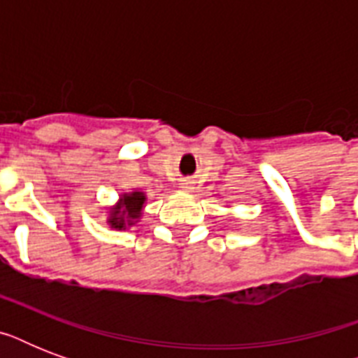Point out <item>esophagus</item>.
I'll use <instances>...</instances> for the list:
<instances>
[{"label":"esophagus","mask_w":358,"mask_h":358,"mask_svg":"<svg viewBox=\"0 0 358 358\" xmlns=\"http://www.w3.org/2000/svg\"><path fill=\"white\" fill-rule=\"evenodd\" d=\"M185 187V189H189V184H187V182H185V184H182Z\"/></svg>","instance_id":"esophagus-1"}]
</instances>
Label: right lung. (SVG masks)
Returning a JSON list of instances; mask_svg holds the SVG:
<instances>
[{
  "label": "right lung",
  "mask_w": 358,
  "mask_h": 358,
  "mask_svg": "<svg viewBox=\"0 0 358 358\" xmlns=\"http://www.w3.org/2000/svg\"><path fill=\"white\" fill-rule=\"evenodd\" d=\"M145 202L146 196L143 191H131V193L120 195L119 202L109 210L108 223L111 224V229L126 230V227L137 223L143 213Z\"/></svg>",
  "instance_id": "1"
}]
</instances>
